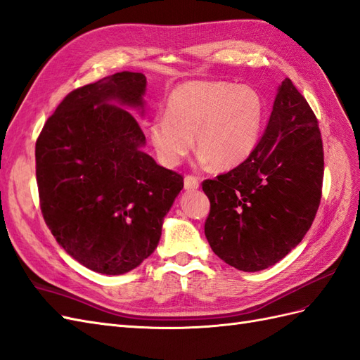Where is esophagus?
Instances as JSON below:
<instances>
[{
    "mask_svg": "<svg viewBox=\"0 0 360 360\" xmlns=\"http://www.w3.org/2000/svg\"><path fill=\"white\" fill-rule=\"evenodd\" d=\"M184 188L187 191H195L199 188V179L196 176H191V174H187L186 178H184Z\"/></svg>",
    "mask_w": 360,
    "mask_h": 360,
    "instance_id": "1",
    "label": "esophagus"
}]
</instances>
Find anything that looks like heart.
<instances>
[{
	"label": "heart",
	"mask_w": 360,
	"mask_h": 360,
	"mask_svg": "<svg viewBox=\"0 0 360 360\" xmlns=\"http://www.w3.org/2000/svg\"><path fill=\"white\" fill-rule=\"evenodd\" d=\"M264 103L250 86L226 82H187L167 101V115L156 117L149 129L160 161L174 167L193 149L202 162L233 169L251 155L259 143Z\"/></svg>",
	"instance_id": "b5f03b06"
}]
</instances>
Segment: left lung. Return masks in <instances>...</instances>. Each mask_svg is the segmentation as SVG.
<instances>
[{"mask_svg": "<svg viewBox=\"0 0 360 360\" xmlns=\"http://www.w3.org/2000/svg\"><path fill=\"white\" fill-rule=\"evenodd\" d=\"M322 178L318 120L292 80L284 79L251 155L236 169L202 182L210 199L205 237L211 250L245 272L278 263L311 226Z\"/></svg>", "mask_w": 360, "mask_h": 360, "instance_id": "obj_1", "label": "left lung"}]
</instances>
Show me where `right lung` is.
Masks as SVG:
<instances>
[{"mask_svg":"<svg viewBox=\"0 0 360 360\" xmlns=\"http://www.w3.org/2000/svg\"><path fill=\"white\" fill-rule=\"evenodd\" d=\"M144 92L146 76L131 71L77 88L36 140L45 224L72 259L98 274H126L155 251L184 187L179 173L141 150L140 124L120 108L144 114Z\"/></svg>","mask_w":360,"mask_h":360,"instance_id":"obj_1","label":"right lung"}]
</instances>
